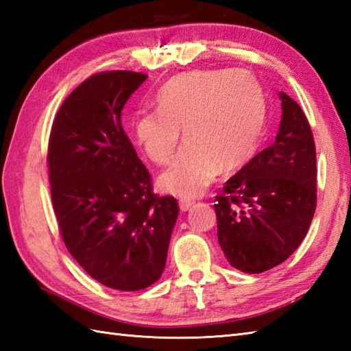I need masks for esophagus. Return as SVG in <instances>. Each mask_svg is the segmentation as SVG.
<instances>
[{
    "label": "esophagus",
    "mask_w": 351,
    "mask_h": 351,
    "mask_svg": "<svg viewBox=\"0 0 351 351\" xmlns=\"http://www.w3.org/2000/svg\"><path fill=\"white\" fill-rule=\"evenodd\" d=\"M193 204H195V202H193L191 199H181V200H180V208H181V211H184V213H185V211H189Z\"/></svg>",
    "instance_id": "obj_1"
}]
</instances>
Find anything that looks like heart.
<instances>
[{
    "label": "heart",
    "mask_w": 351,
    "mask_h": 351,
    "mask_svg": "<svg viewBox=\"0 0 351 351\" xmlns=\"http://www.w3.org/2000/svg\"><path fill=\"white\" fill-rule=\"evenodd\" d=\"M155 99L160 110L140 113L134 134L149 160L166 164L184 130L187 141L158 180L164 191L180 197L200 196L221 167L247 161L265 128L263 88L241 69L181 73Z\"/></svg>",
    "instance_id": "1"
}]
</instances>
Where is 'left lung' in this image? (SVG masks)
<instances>
[{
    "label": "left lung",
    "mask_w": 351,
    "mask_h": 351,
    "mask_svg": "<svg viewBox=\"0 0 351 351\" xmlns=\"http://www.w3.org/2000/svg\"><path fill=\"white\" fill-rule=\"evenodd\" d=\"M282 121L274 143L226 181L215 196L219 244L244 273L270 270L306 237L317 206V155L306 116L280 92Z\"/></svg>",
    "instance_id": "1"
}]
</instances>
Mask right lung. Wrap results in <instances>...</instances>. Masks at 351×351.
<instances>
[{
  "label": "right lung",
  "mask_w": 351,
  "mask_h": 351,
  "mask_svg": "<svg viewBox=\"0 0 351 351\" xmlns=\"http://www.w3.org/2000/svg\"><path fill=\"white\" fill-rule=\"evenodd\" d=\"M147 75L102 72L81 83L52 123V206L73 259L102 285L138 291L161 278L175 197L154 195L151 175L122 126V110Z\"/></svg>",
  "instance_id": "1"
}]
</instances>
